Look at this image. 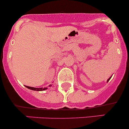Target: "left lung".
<instances>
[{
    "instance_id": "obj_1",
    "label": "left lung",
    "mask_w": 129,
    "mask_h": 129,
    "mask_svg": "<svg viewBox=\"0 0 129 129\" xmlns=\"http://www.w3.org/2000/svg\"><path fill=\"white\" fill-rule=\"evenodd\" d=\"M110 78H111V77H110V78H109V79H108V81H109V80H110Z\"/></svg>"
}]
</instances>
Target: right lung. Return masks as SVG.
<instances>
[{
  "label": "right lung",
  "mask_w": 129,
  "mask_h": 129,
  "mask_svg": "<svg viewBox=\"0 0 129 129\" xmlns=\"http://www.w3.org/2000/svg\"><path fill=\"white\" fill-rule=\"evenodd\" d=\"M52 85H50L49 86H51ZM28 89H30L31 90H37V91H40V90H45V89H47V88H35V87H29V86H26Z\"/></svg>",
  "instance_id": "1"
}]
</instances>
